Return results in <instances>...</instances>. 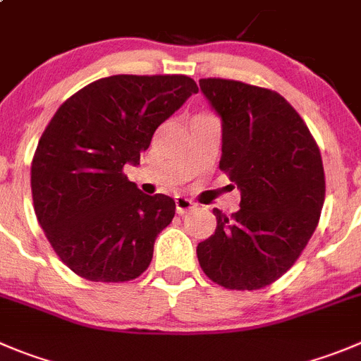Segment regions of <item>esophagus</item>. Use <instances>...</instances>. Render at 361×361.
Segmentation results:
<instances>
[{
	"label": "esophagus",
	"mask_w": 361,
	"mask_h": 361,
	"mask_svg": "<svg viewBox=\"0 0 361 361\" xmlns=\"http://www.w3.org/2000/svg\"><path fill=\"white\" fill-rule=\"evenodd\" d=\"M174 204H176V214H180V215L187 214L188 210H192V208L196 207V204L192 203L190 200H187V197H183V196H176Z\"/></svg>",
	"instance_id": "obj_1"
}]
</instances>
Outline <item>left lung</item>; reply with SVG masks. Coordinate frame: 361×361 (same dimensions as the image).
Here are the masks:
<instances>
[{
	"label": "left lung",
	"mask_w": 361,
	"mask_h": 361,
	"mask_svg": "<svg viewBox=\"0 0 361 361\" xmlns=\"http://www.w3.org/2000/svg\"><path fill=\"white\" fill-rule=\"evenodd\" d=\"M221 117V167L240 190V210L214 208L217 228L197 244L212 281L257 290L281 278L319 224L326 181L321 151L283 96L235 80H200Z\"/></svg>",
	"instance_id": "1"
}]
</instances>
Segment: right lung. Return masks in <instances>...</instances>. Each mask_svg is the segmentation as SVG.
<instances>
[{"instance_id": "right-lung-1", "label": "right lung", "mask_w": 361, "mask_h": 361, "mask_svg": "<svg viewBox=\"0 0 361 361\" xmlns=\"http://www.w3.org/2000/svg\"><path fill=\"white\" fill-rule=\"evenodd\" d=\"M197 92L183 74H116L89 83L56 110L32 161L37 221L60 260L90 281H130L153 258L174 200L147 196L123 174L153 133Z\"/></svg>"}]
</instances>
